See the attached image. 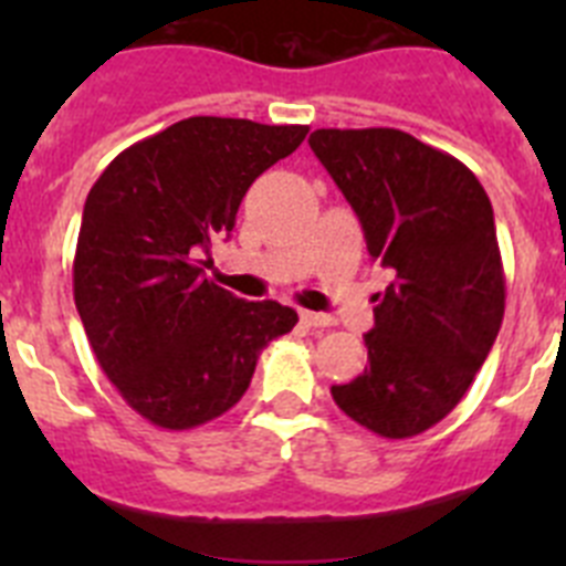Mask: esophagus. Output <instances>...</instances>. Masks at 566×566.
I'll use <instances>...</instances> for the list:
<instances>
[{
  "mask_svg": "<svg viewBox=\"0 0 566 566\" xmlns=\"http://www.w3.org/2000/svg\"><path fill=\"white\" fill-rule=\"evenodd\" d=\"M300 323L308 328H328V326H334V317H328V314H319V312H300Z\"/></svg>",
  "mask_w": 566,
  "mask_h": 566,
  "instance_id": "esophagus-1",
  "label": "esophagus"
}]
</instances>
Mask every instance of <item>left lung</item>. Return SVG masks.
I'll return each mask as SVG.
<instances>
[{"label":"left lung","instance_id":"8db88e82","mask_svg":"<svg viewBox=\"0 0 566 566\" xmlns=\"http://www.w3.org/2000/svg\"><path fill=\"white\" fill-rule=\"evenodd\" d=\"M308 144L394 274L365 334V371L332 397L379 437H417L457 408L502 328L493 207L462 161L402 129H314Z\"/></svg>","mask_w":566,"mask_h":566}]
</instances>
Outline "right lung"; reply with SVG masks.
<instances>
[{
	"label": "right lung",
	"instance_id": "add662e5",
	"mask_svg": "<svg viewBox=\"0 0 566 566\" xmlns=\"http://www.w3.org/2000/svg\"><path fill=\"white\" fill-rule=\"evenodd\" d=\"M306 133L195 115L115 155L90 189L73 297L102 371L147 422L189 431L227 413L260 352L297 323L274 300L214 286L201 258L232 232L254 178Z\"/></svg>",
	"mask_w": 566,
	"mask_h": 566
}]
</instances>
